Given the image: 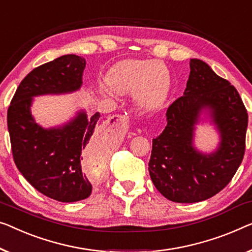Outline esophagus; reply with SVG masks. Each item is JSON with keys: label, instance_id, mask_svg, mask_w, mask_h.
<instances>
[{"label": "esophagus", "instance_id": "obj_1", "mask_svg": "<svg viewBox=\"0 0 252 252\" xmlns=\"http://www.w3.org/2000/svg\"><path fill=\"white\" fill-rule=\"evenodd\" d=\"M112 119H114L116 122H120L123 126H127V125H129V120H127V118L126 115H113L112 116Z\"/></svg>", "mask_w": 252, "mask_h": 252}]
</instances>
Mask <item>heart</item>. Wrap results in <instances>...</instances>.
<instances>
[{
	"label": "heart",
	"mask_w": 252,
	"mask_h": 252,
	"mask_svg": "<svg viewBox=\"0 0 252 252\" xmlns=\"http://www.w3.org/2000/svg\"><path fill=\"white\" fill-rule=\"evenodd\" d=\"M106 85H100L105 95L133 93L137 107L142 112L158 110L170 92L171 73L164 63L147 60H123L107 71Z\"/></svg>",
	"instance_id": "obj_1"
}]
</instances>
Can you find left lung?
I'll return each instance as SVG.
<instances>
[{
	"label": "left lung",
	"instance_id": "8db88e82",
	"mask_svg": "<svg viewBox=\"0 0 252 252\" xmlns=\"http://www.w3.org/2000/svg\"><path fill=\"white\" fill-rule=\"evenodd\" d=\"M204 113L220 134L212 153L193 145ZM166 121L163 132L153 139L148 170L154 186L168 200L182 204L215 196L228 185L245 155L248 113L238 90L207 63L191 59L187 88L167 108Z\"/></svg>",
	"mask_w": 252,
	"mask_h": 252
}]
</instances>
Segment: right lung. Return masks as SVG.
Listing matches in <instances>:
<instances>
[{"label":"right lung","mask_w":252,"mask_h":252,"mask_svg":"<svg viewBox=\"0 0 252 252\" xmlns=\"http://www.w3.org/2000/svg\"><path fill=\"white\" fill-rule=\"evenodd\" d=\"M86 60L67 54L33 69L20 82L7 110V129L18 170L40 193L61 202L82 200L92 193V183L82 173L84 156L102 165L105 140L96 132L100 114L88 119L77 112L64 125L43 127L30 111L33 97L62 95L80 89Z\"/></svg>","instance_id":"obj_1"}]
</instances>
